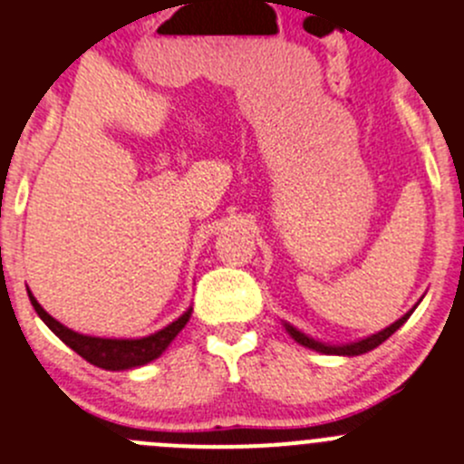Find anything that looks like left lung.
<instances>
[{
    "label": "left lung",
    "mask_w": 464,
    "mask_h": 464,
    "mask_svg": "<svg viewBox=\"0 0 464 464\" xmlns=\"http://www.w3.org/2000/svg\"><path fill=\"white\" fill-rule=\"evenodd\" d=\"M410 315H412V311H408V314L402 315V318H398L396 323L389 324L387 330L378 332V334H373V336H366V339H362V341H354V343H348V345H324V343H320V341H314V339H309L306 334H302V332L295 330L293 324H285V332H288V334H291L300 345H306V348H311V350H318V353L348 354V357H354V354L369 353V350L378 348L380 343H384V341H387L389 336H392L393 332H396L398 327H401V324L410 318Z\"/></svg>",
    "instance_id": "1"
}]
</instances>
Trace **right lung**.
Segmentation results:
<instances>
[{
    "label": "right lung",
    "mask_w": 464,
    "mask_h": 464,
    "mask_svg": "<svg viewBox=\"0 0 464 464\" xmlns=\"http://www.w3.org/2000/svg\"><path fill=\"white\" fill-rule=\"evenodd\" d=\"M29 300H32L34 309L41 315L43 323H45L68 348H72L80 357H84L86 362L105 371L137 369V366H144V363L158 359L160 354L169 348V343L179 336V332L183 330L185 324H188L189 315H192V309H188L179 320H173V323L167 324L164 330L155 332V334L150 336H144V339H101V336H86L68 330L66 324H62L59 320L52 318V315L38 304L36 297H34L32 293H29Z\"/></svg>",
    "instance_id": "right-lung-1"
}]
</instances>
